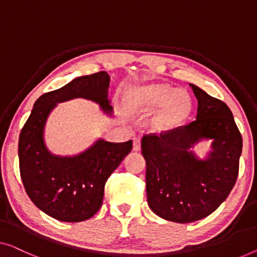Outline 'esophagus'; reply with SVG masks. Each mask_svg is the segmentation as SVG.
I'll list each match as a JSON object with an SVG mask.
<instances>
[{"instance_id":"obj_1","label":"esophagus","mask_w":257,"mask_h":257,"mask_svg":"<svg viewBox=\"0 0 257 257\" xmlns=\"http://www.w3.org/2000/svg\"><path fill=\"white\" fill-rule=\"evenodd\" d=\"M133 150L137 152L141 150V138L140 137L133 138Z\"/></svg>"}]
</instances>
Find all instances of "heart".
<instances>
[{"instance_id":"b5f03b06","label":"heart","mask_w":257,"mask_h":257,"mask_svg":"<svg viewBox=\"0 0 257 257\" xmlns=\"http://www.w3.org/2000/svg\"><path fill=\"white\" fill-rule=\"evenodd\" d=\"M135 97L145 109L161 106L154 124L158 128L170 130L180 125L190 113L192 101L183 89H174L168 84H152L136 90Z\"/></svg>"}]
</instances>
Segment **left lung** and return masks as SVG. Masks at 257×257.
I'll return each instance as SVG.
<instances>
[{
  "label": "left lung",
  "mask_w": 257,
  "mask_h": 257,
  "mask_svg": "<svg viewBox=\"0 0 257 257\" xmlns=\"http://www.w3.org/2000/svg\"><path fill=\"white\" fill-rule=\"evenodd\" d=\"M190 85L198 101L196 119L141 140L148 205L159 217L180 224L207 217L227 198L242 152V137L229 107ZM203 139H212V151L199 160L190 148Z\"/></svg>",
  "instance_id": "8db88e82"
}]
</instances>
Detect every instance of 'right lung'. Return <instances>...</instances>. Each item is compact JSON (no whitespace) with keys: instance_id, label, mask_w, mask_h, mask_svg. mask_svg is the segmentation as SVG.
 <instances>
[{"instance_id":"right-lung-1","label":"right lung","mask_w":257,"mask_h":257,"mask_svg":"<svg viewBox=\"0 0 257 257\" xmlns=\"http://www.w3.org/2000/svg\"><path fill=\"white\" fill-rule=\"evenodd\" d=\"M109 84L106 72H98L46 92L36 101L21 131L18 158L25 191L39 210L57 220L83 221L101 209L105 182L131 152L132 140L109 143L98 139L79 155H53L44 143L46 119L57 103L76 97L94 101L111 114Z\"/></svg>"}]
</instances>
